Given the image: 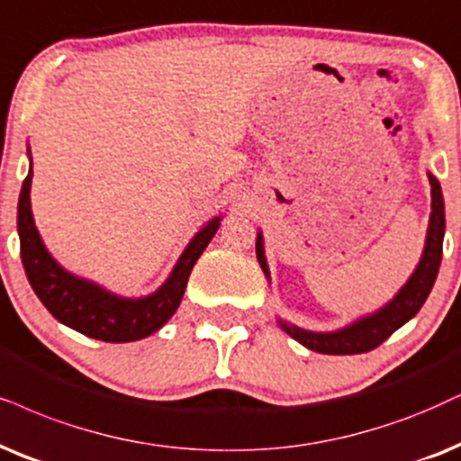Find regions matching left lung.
<instances>
[{"mask_svg":"<svg viewBox=\"0 0 461 461\" xmlns=\"http://www.w3.org/2000/svg\"><path fill=\"white\" fill-rule=\"evenodd\" d=\"M429 187H432V214H429L428 227V240H425L423 258L419 261L417 270L409 278V283L402 287L395 298L389 302L385 308L370 314V317L359 319L357 323L348 325L340 331H331V334H317V331H306L295 328V325L283 323L281 328L287 331L291 338L304 345L306 348L317 353L328 355H357L368 353L372 348L387 340L395 330L402 328L406 321L419 312L423 302L428 300L429 291L434 287L436 276H438V267L442 259V236H445V202H442V191L438 180L432 174H428ZM258 259L259 266L267 274L266 258H264V242L261 234L258 236ZM270 276V274H267Z\"/></svg>","mask_w":461,"mask_h":461,"instance_id":"obj_1","label":"left lung"}]
</instances>
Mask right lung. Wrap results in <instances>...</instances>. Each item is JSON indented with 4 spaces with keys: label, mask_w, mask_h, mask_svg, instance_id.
Instances as JSON below:
<instances>
[{
    "label": "right lung",
    "mask_w": 461,
    "mask_h": 461,
    "mask_svg": "<svg viewBox=\"0 0 461 461\" xmlns=\"http://www.w3.org/2000/svg\"><path fill=\"white\" fill-rule=\"evenodd\" d=\"M32 174L33 172L29 170L21 187L19 238L23 267L40 302L49 308L57 321L95 340L131 342L159 330L176 312L195 261L217 234L219 217L197 231L185 253L180 255L178 264L174 266L170 278L153 295L140 300L116 298L97 285L72 276L44 249L33 225L32 202H29Z\"/></svg>",
    "instance_id": "right-lung-1"
}]
</instances>
